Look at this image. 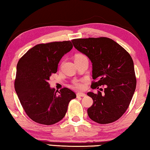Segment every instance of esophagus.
I'll return each instance as SVG.
<instances>
[{
  "mask_svg": "<svg viewBox=\"0 0 150 150\" xmlns=\"http://www.w3.org/2000/svg\"><path fill=\"white\" fill-rule=\"evenodd\" d=\"M76 96L78 97H84L86 96V94H84V93H82V92H78L76 93Z\"/></svg>",
  "mask_w": 150,
  "mask_h": 150,
  "instance_id": "esophagus-1",
  "label": "esophagus"
}]
</instances>
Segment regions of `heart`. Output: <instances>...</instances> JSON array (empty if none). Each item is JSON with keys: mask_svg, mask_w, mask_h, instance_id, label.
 I'll return each mask as SVG.
<instances>
[{"mask_svg": "<svg viewBox=\"0 0 150 150\" xmlns=\"http://www.w3.org/2000/svg\"><path fill=\"white\" fill-rule=\"evenodd\" d=\"M87 58L84 54H77L75 56V60H80V59H83ZM72 86L74 88H75L76 89L78 90H83L85 87V84H84V80H76L72 82Z\"/></svg>", "mask_w": 150, "mask_h": 150, "instance_id": "1", "label": "heart"}]
</instances>
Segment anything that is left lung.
I'll return each instance as SVG.
<instances>
[{
  "label": "left lung",
  "instance_id": "8db88e82",
  "mask_svg": "<svg viewBox=\"0 0 150 150\" xmlns=\"http://www.w3.org/2000/svg\"><path fill=\"white\" fill-rule=\"evenodd\" d=\"M72 42L92 63V78L96 81H92L91 88H104L103 94L100 91L87 93L93 99V104L87 110L88 116L101 124L116 121L128 108L136 90V78L131 56L109 38H77Z\"/></svg>",
  "mask_w": 150,
  "mask_h": 150
}]
</instances>
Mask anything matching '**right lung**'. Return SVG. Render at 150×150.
Listing matches in <instances>:
<instances>
[{"label":"right lung","instance_id":"right-lung-1","mask_svg":"<svg viewBox=\"0 0 150 150\" xmlns=\"http://www.w3.org/2000/svg\"><path fill=\"white\" fill-rule=\"evenodd\" d=\"M70 40L39 44L20 58L14 88L23 109L36 123L52 125L65 116L71 100L76 98L68 88H50V76L57 72L62 56L70 51Z\"/></svg>","mask_w":150,"mask_h":150}]
</instances>
